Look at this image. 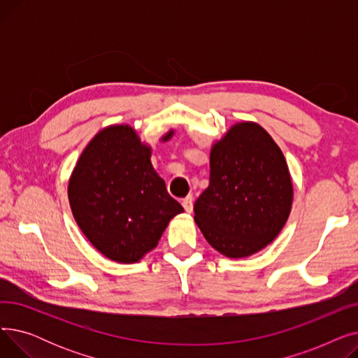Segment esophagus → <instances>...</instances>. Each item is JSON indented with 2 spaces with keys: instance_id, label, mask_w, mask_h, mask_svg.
<instances>
[{
  "instance_id": "esophagus-1",
  "label": "esophagus",
  "mask_w": 358,
  "mask_h": 358,
  "mask_svg": "<svg viewBox=\"0 0 358 358\" xmlns=\"http://www.w3.org/2000/svg\"><path fill=\"white\" fill-rule=\"evenodd\" d=\"M193 203H194V197L193 196H187L185 199H182L181 204H182V208H184V210L187 213H192L193 212Z\"/></svg>"
}]
</instances>
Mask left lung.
Masks as SVG:
<instances>
[{
  "mask_svg": "<svg viewBox=\"0 0 358 358\" xmlns=\"http://www.w3.org/2000/svg\"><path fill=\"white\" fill-rule=\"evenodd\" d=\"M293 185L283 152L259 124H234L210 152L209 187L194 204L206 241L229 258L250 257L283 229Z\"/></svg>",
  "mask_w": 358,
  "mask_h": 358,
  "instance_id": "1",
  "label": "left lung"
}]
</instances>
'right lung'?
Masks as SVG:
<instances>
[{
  "label": "right lung",
  "instance_id": "1",
  "mask_svg": "<svg viewBox=\"0 0 358 358\" xmlns=\"http://www.w3.org/2000/svg\"><path fill=\"white\" fill-rule=\"evenodd\" d=\"M174 131H168V141ZM68 197L80 229L104 257L136 262L184 212L150 164V148L130 126H108L83 150Z\"/></svg>",
  "mask_w": 358,
  "mask_h": 358
}]
</instances>
